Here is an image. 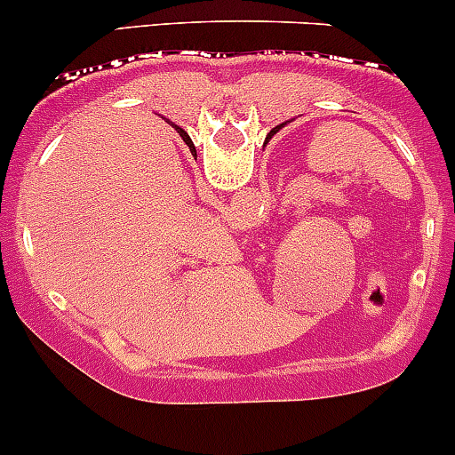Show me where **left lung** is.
I'll list each match as a JSON object with an SVG mask.
<instances>
[{
    "label": "left lung",
    "mask_w": 455,
    "mask_h": 455,
    "mask_svg": "<svg viewBox=\"0 0 455 455\" xmlns=\"http://www.w3.org/2000/svg\"><path fill=\"white\" fill-rule=\"evenodd\" d=\"M284 124H286V122H284ZM284 124H280V126H275V129H273V131H271V135H273V133H275V131H280V129H282V126H284Z\"/></svg>",
    "instance_id": "8db88e82"
}]
</instances>
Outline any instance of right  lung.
<instances>
[{
	"label": "right lung",
	"instance_id": "1",
	"mask_svg": "<svg viewBox=\"0 0 455 455\" xmlns=\"http://www.w3.org/2000/svg\"><path fill=\"white\" fill-rule=\"evenodd\" d=\"M173 129H175V131H178V133H180V138H182V140H184V142H187V144H188V147H191V148H193V142H191V138H188V133H187V131H184V129H180V126H175V124H173Z\"/></svg>",
	"mask_w": 455,
	"mask_h": 455
}]
</instances>
